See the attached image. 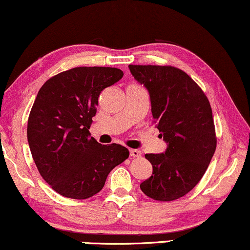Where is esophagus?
<instances>
[{"label": "esophagus", "mask_w": 250, "mask_h": 250, "mask_svg": "<svg viewBox=\"0 0 250 250\" xmlns=\"http://www.w3.org/2000/svg\"><path fill=\"white\" fill-rule=\"evenodd\" d=\"M130 156L134 158H140L141 157V151L137 149H131L130 150Z\"/></svg>", "instance_id": "esophagus-1"}]
</instances>
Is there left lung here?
<instances>
[{
    "label": "left lung",
    "mask_w": 250,
    "mask_h": 250,
    "mask_svg": "<svg viewBox=\"0 0 250 250\" xmlns=\"http://www.w3.org/2000/svg\"><path fill=\"white\" fill-rule=\"evenodd\" d=\"M133 77L148 89L159 135L167 143L163 154H146L150 178L140 188L158 201L179 199L194 188L216 148L212 108L191 77L173 66L129 65Z\"/></svg>",
    "instance_id": "obj_1"
}]
</instances>
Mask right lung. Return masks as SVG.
I'll use <instances>...</instances> for the list:
<instances>
[{
    "label": "right lung",
    "mask_w": 250,
    "mask_h": 250,
    "mask_svg": "<svg viewBox=\"0 0 250 250\" xmlns=\"http://www.w3.org/2000/svg\"><path fill=\"white\" fill-rule=\"evenodd\" d=\"M115 67H74L50 78L39 89L28 120V142L36 167L59 194L87 199L129 157L125 146H102L91 137L100 93L117 83Z\"/></svg>",
    "instance_id": "1"
}]
</instances>
